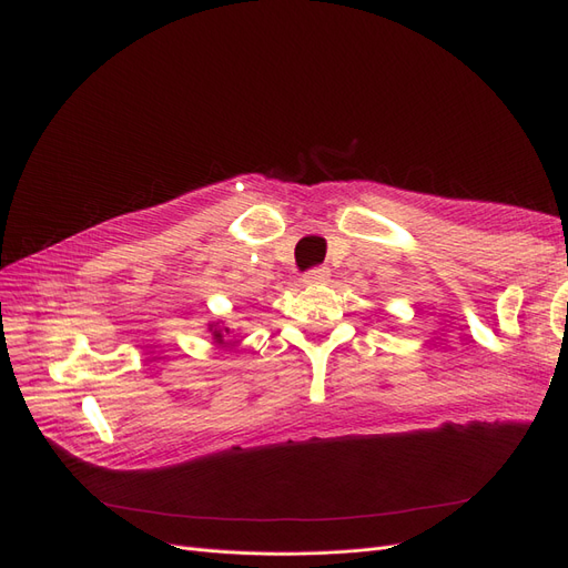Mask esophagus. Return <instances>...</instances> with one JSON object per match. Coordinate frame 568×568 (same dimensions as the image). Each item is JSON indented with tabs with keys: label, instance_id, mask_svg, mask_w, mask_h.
Returning a JSON list of instances; mask_svg holds the SVG:
<instances>
[{
	"label": "esophagus",
	"instance_id": "1",
	"mask_svg": "<svg viewBox=\"0 0 568 568\" xmlns=\"http://www.w3.org/2000/svg\"><path fill=\"white\" fill-rule=\"evenodd\" d=\"M303 282L305 284H324V282H329V267H324V265L311 267V270L303 274Z\"/></svg>",
	"mask_w": 568,
	"mask_h": 568
}]
</instances>
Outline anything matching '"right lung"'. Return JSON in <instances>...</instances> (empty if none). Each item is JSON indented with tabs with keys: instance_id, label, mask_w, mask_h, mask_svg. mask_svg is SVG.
I'll return each instance as SVG.
<instances>
[{
	"instance_id": "obj_1",
	"label": "right lung",
	"mask_w": 568,
	"mask_h": 568,
	"mask_svg": "<svg viewBox=\"0 0 568 568\" xmlns=\"http://www.w3.org/2000/svg\"><path fill=\"white\" fill-rule=\"evenodd\" d=\"M215 336H217V338H220V334H217V332H215Z\"/></svg>"
}]
</instances>
